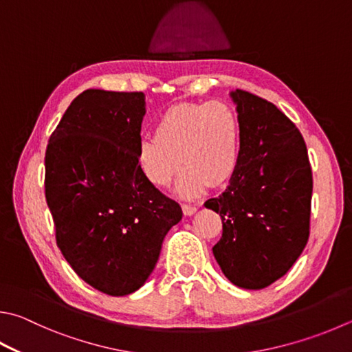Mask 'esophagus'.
<instances>
[{
  "instance_id": "34e87169",
  "label": "esophagus",
  "mask_w": 352,
  "mask_h": 352,
  "mask_svg": "<svg viewBox=\"0 0 352 352\" xmlns=\"http://www.w3.org/2000/svg\"><path fill=\"white\" fill-rule=\"evenodd\" d=\"M182 209H183V214L186 217H190V215H194L197 212V208L190 206V204H183Z\"/></svg>"
}]
</instances>
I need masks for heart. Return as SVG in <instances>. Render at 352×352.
Returning a JSON list of instances; mask_svg holds the SVG:
<instances>
[{"label":"heart","mask_w":352,"mask_h":352,"mask_svg":"<svg viewBox=\"0 0 352 352\" xmlns=\"http://www.w3.org/2000/svg\"><path fill=\"white\" fill-rule=\"evenodd\" d=\"M155 137L140 138L137 163L146 180L164 188L184 164L175 192L192 198L237 174L243 131L237 111L223 101L178 103L160 115Z\"/></svg>","instance_id":"b5f03b06"}]
</instances>
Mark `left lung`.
<instances>
[{
	"mask_svg": "<svg viewBox=\"0 0 352 352\" xmlns=\"http://www.w3.org/2000/svg\"><path fill=\"white\" fill-rule=\"evenodd\" d=\"M229 95L241 121V162L225 192L204 206L221 217L212 252L223 274L243 289H263L308 243L311 164L302 133L282 111L239 89Z\"/></svg>",
	"mask_w": 352,
	"mask_h": 352,
	"instance_id": "left-lung-1",
	"label": "left lung"
}]
</instances>
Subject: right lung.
I'll return each instance as SVG.
<instances>
[{
	"label": "right lung",
	"instance_id": "obj_1",
	"mask_svg": "<svg viewBox=\"0 0 352 352\" xmlns=\"http://www.w3.org/2000/svg\"><path fill=\"white\" fill-rule=\"evenodd\" d=\"M144 100L143 92L87 89L63 115L44 158L56 245L78 277L113 297L146 283L183 217L137 163Z\"/></svg>",
	"mask_w": 352,
	"mask_h": 352
}]
</instances>
